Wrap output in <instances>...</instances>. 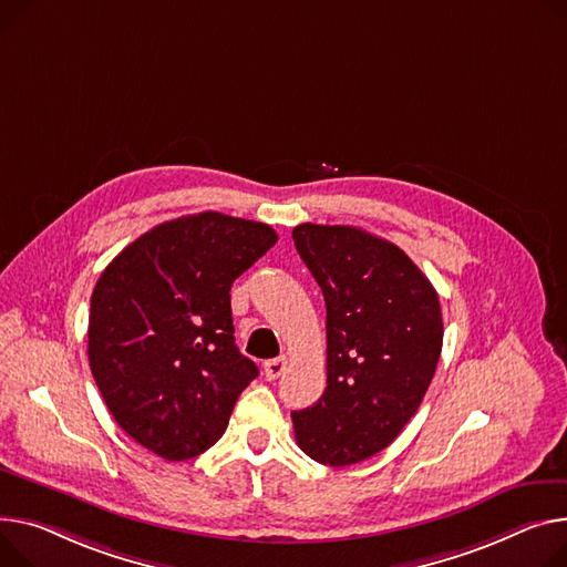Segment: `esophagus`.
Here are the masks:
<instances>
[{"mask_svg": "<svg viewBox=\"0 0 567 567\" xmlns=\"http://www.w3.org/2000/svg\"><path fill=\"white\" fill-rule=\"evenodd\" d=\"M285 367H287V358L285 355L267 360V362H264V375H267V381H276V379H280V375H282Z\"/></svg>", "mask_w": 567, "mask_h": 567, "instance_id": "obj_1", "label": "esophagus"}]
</instances>
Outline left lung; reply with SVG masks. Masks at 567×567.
I'll list each match as a JSON object with an SVG mask.
<instances>
[{
  "instance_id": "left-lung-1",
  "label": "left lung",
  "mask_w": 567,
  "mask_h": 567,
  "mask_svg": "<svg viewBox=\"0 0 567 567\" xmlns=\"http://www.w3.org/2000/svg\"><path fill=\"white\" fill-rule=\"evenodd\" d=\"M326 300L323 396L291 412L306 454L347 467L379 454L417 412L442 351L437 291L399 246L351 225H296Z\"/></svg>"
}]
</instances>
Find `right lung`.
<instances>
[{
  "mask_svg": "<svg viewBox=\"0 0 567 567\" xmlns=\"http://www.w3.org/2000/svg\"><path fill=\"white\" fill-rule=\"evenodd\" d=\"M278 241L271 225L203 212L166 220L102 271L89 362L118 426L166 461L200 456L259 373L239 353L233 282Z\"/></svg>",
  "mask_w": 567,
  "mask_h": 567,
  "instance_id": "right-lung-1",
  "label": "right lung"
}]
</instances>
